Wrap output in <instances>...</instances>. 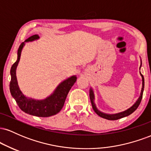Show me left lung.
I'll use <instances>...</instances> for the list:
<instances>
[{
    "label": "left lung",
    "instance_id": "obj_1",
    "mask_svg": "<svg viewBox=\"0 0 151 151\" xmlns=\"http://www.w3.org/2000/svg\"><path fill=\"white\" fill-rule=\"evenodd\" d=\"M141 65H142V62L141 60V66H140V70H141ZM140 74H141V77H142V88H141V93H140V96L138 97L137 101L135 102L131 106L130 108H129L126 110L124 111L119 112V113H116V114H106V113H104V112L101 111L100 110H99L96 107V104H95V95H94V91H93V89H92V87L90 88L89 89V97H90V100H91V105H92V108L93 109V111H95L97 115L99 116L100 117L104 118V119H108V120H117V119H121V118H124L126 116H129L130 114H131L135 111L136 110L137 108L139 106L140 103H141L142 97H143V90H144V77L142 75V74L141 73V71H140Z\"/></svg>",
    "mask_w": 151,
    "mask_h": 151
}]
</instances>
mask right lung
<instances>
[{
	"label": "right lung",
	"instance_id": "obj_1",
	"mask_svg": "<svg viewBox=\"0 0 151 151\" xmlns=\"http://www.w3.org/2000/svg\"><path fill=\"white\" fill-rule=\"evenodd\" d=\"M39 39L40 36L38 35H35L27 38L19 47L18 58L10 69L11 79L10 82V91L22 111L38 117H49L60 111L65 104L67 94L77 81V77L76 75H73L62 81L54 90L53 92L44 99H35L25 96L19 87L16 77L17 67L20 62L22 48L25 46V42H33Z\"/></svg>",
	"mask_w": 151,
	"mask_h": 151
}]
</instances>
